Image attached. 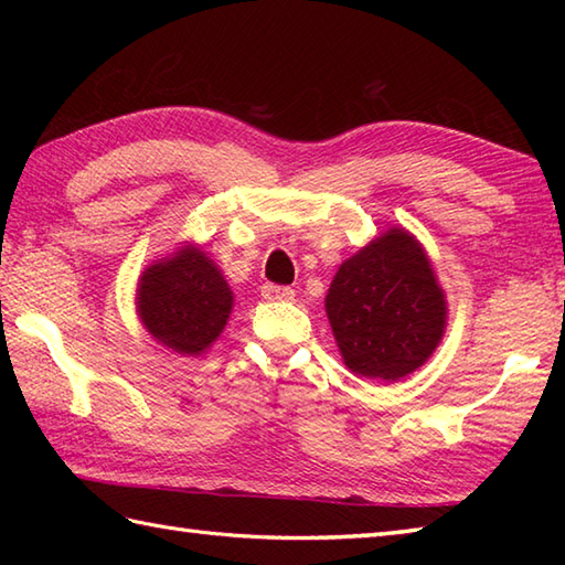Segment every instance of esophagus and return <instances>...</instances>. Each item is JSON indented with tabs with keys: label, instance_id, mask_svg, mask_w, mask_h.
Here are the masks:
<instances>
[{
	"label": "esophagus",
	"instance_id": "34e87169",
	"mask_svg": "<svg viewBox=\"0 0 565 565\" xmlns=\"http://www.w3.org/2000/svg\"><path fill=\"white\" fill-rule=\"evenodd\" d=\"M264 301H294L296 291L291 286H276V284H264L262 286Z\"/></svg>",
	"mask_w": 565,
	"mask_h": 565
}]
</instances>
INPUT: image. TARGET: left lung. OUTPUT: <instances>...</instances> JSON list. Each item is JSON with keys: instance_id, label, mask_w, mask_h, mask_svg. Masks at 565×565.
Returning a JSON list of instances; mask_svg holds the SVG:
<instances>
[{"instance_id": "obj_1", "label": "left lung", "mask_w": 565, "mask_h": 565, "mask_svg": "<svg viewBox=\"0 0 565 565\" xmlns=\"http://www.w3.org/2000/svg\"><path fill=\"white\" fill-rule=\"evenodd\" d=\"M326 313L344 366L393 383L435 354L449 308L423 243L393 225L340 264Z\"/></svg>"}]
</instances>
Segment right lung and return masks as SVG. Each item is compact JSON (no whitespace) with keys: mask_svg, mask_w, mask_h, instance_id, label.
<instances>
[{"mask_svg":"<svg viewBox=\"0 0 565 565\" xmlns=\"http://www.w3.org/2000/svg\"><path fill=\"white\" fill-rule=\"evenodd\" d=\"M231 284L201 245L184 243L142 269L136 313L150 338L182 356L206 354L233 313Z\"/></svg>","mask_w":565,"mask_h":565,"instance_id":"add662e5","label":"right lung"}]
</instances>
